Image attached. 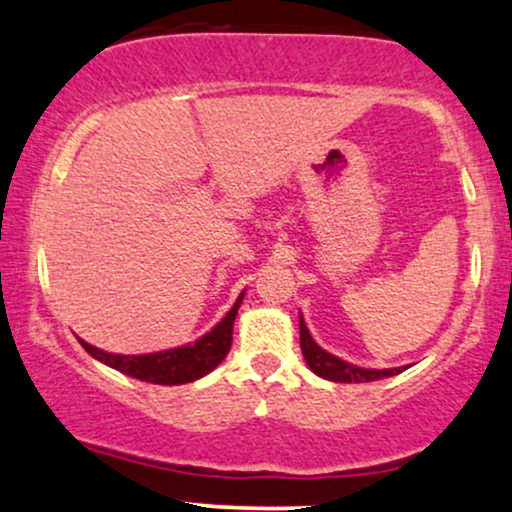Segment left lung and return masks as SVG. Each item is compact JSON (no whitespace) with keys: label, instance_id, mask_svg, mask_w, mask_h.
<instances>
[{"label":"left lung","instance_id":"obj_1","mask_svg":"<svg viewBox=\"0 0 512 512\" xmlns=\"http://www.w3.org/2000/svg\"><path fill=\"white\" fill-rule=\"evenodd\" d=\"M300 350H303L305 362L310 365V369L315 374H319L322 379L329 381H341V384H362V381H377V379H386L393 377V374H400L405 367H393V369H365V367H355L350 362L338 360L336 355L326 353L312 341L310 331L300 317Z\"/></svg>","mask_w":512,"mask_h":512}]
</instances>
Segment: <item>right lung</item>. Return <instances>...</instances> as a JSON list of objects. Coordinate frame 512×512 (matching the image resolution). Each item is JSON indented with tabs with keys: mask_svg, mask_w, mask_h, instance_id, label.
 Listing matches in <instances>:
<instances>
[{
	"mask_svg": "<svg viewBox=\"0 0 512 512\" xmlns=\"http://www.w3.org/2000/svg\"><path fill=\"white\" fill-rule=\"evenodd\" d=\"M240 300H243V293H240L236 305L229 310V315L221 319L209 334L202 336L200 341H195L193 346L162 350V353H150V355L104 353V350L90 346V343L85 341H80V346L88 350L95 360L119 369V372L128 374V377L150 381V384H164V386L188 384V381L205 377V374L212 372V369L217 367L226 355H229L231 338H233V319L238 315Z\"/></svg>",
	"mask_w": 512,
	"mask_h": 512,
	"instance_id": "add662e5",
	"label": "right lung"
}]
</instances>
